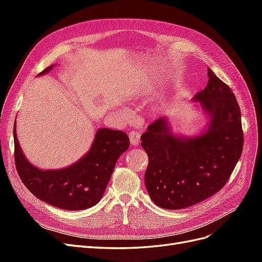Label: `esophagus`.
Listing matches in <instances>:
<instances>
[{
  "label": "esophagus",
  "mask_w": 262,
  "mask_h": 262,
  "mask_svg": "<svg viewBox=\"0 0 262 262\" xmlns=\"http://www.w3.org/2000/svg\"><path fill=\"white\" fill-rule=\"evenodd\" d=\"M129 138H130L131 144H132L133 146H136V145H138V144L140 143L141 136H140L139 132H137V131H131V132L129 133Z\"/></svg>",
  "instance_id": "34e87169"
}]
</instances>
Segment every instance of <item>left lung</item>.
<instances>
[{
	"label": "left lung",
	"mask_w": 262,
	"mask_h": 262,
	"mask_svg": "<svg viewBox=\"0 0 262 262\" xmlns=\"http://www.w3.org/2000/svg\"><path fill=\"white\" fill-rule=\"evenodd\" d=\"M207 87L194 95L209 125L200 136H176L166 117L158 118L142 134L148 156L145 187L163 209L191 207L225 186L241 158L244 145L242 116L231 87L208 68Z\"/></svg>",
	"instance_id": "obj_1"
}]
</instances>
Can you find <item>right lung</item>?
Instances as JSON below:
<instances>
[{"label": "right lung", "instance_id": "1", "mask_svg": "<svg viewBox=\"0 0 262 262\" xmlns=\"http://www.w3.org/2000/svg\"><path fill=\"white\" fill-rule=\"evenodd\" d=\"M53 67L45 69L39 75ZM15 128L14 125L15 165L23 184L38 199L69 211L89 209L100 201L118 158L130 145L125 132L101 128L95 134L89 153L80 161L62 169L42 170L27 161Z\"/></svg>", "mask_w": 262, "mask_h": 262}]
</instances>
